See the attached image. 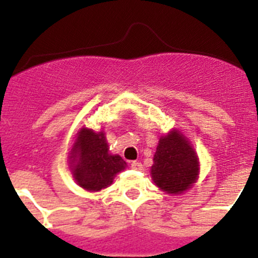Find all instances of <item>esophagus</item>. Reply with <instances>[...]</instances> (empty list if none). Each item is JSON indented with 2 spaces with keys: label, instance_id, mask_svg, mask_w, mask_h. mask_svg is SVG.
Listing matches in <instances>:
<instances>
[{
  "label": "esophagus",
  "instance_id": "1",
  "mask_svg": "<svg viewBox=\"0 0 258 258\" xmlns=\"http://www.w3.org/2000/svg\"><path fill=\"white\" fill-rule=\"evenodd\" d=\"M131 166L136 170H142V168H143V165L140 163V161H132Z\"/></svg>",
  "mask_w": 258,
  "mask_h": 258
}]
</instances>
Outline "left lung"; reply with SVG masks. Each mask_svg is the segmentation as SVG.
Returning a JSON list of instances; mask_svg holds the SVG:
<instances>
[{"label":"left lung","mask_w":258,"mask_h":258,"mask_svg":"<svg viewBox=\"0 0 258 258\" xmlns=\"http://www.w3.org/2000/svg\"><path fill=\"white\" fill-rule=\"evenodd\" d=\"M199 159L188 141L178 131L161 137L154 155L151 177L166 194H182L195 183Z\"/></svg>","instance_id":"left-lung-1"}]
</instances>
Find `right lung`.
I'll list each match as a JSON object with an SVG mask.
<instances>
[{
  "label": "right lung",
  "mask_w": 258,
  "mask_h": 258,
  "mask_svg": "<svg viewBox=\"0 0 258 258\" xmlns=\"http://www.w3.org/2000/svg\"><path fill=\"white\" fill-rule=\"evenodd\" d=\"M71 170L75 181L86 191H101L125 169L126 163L118 155H111L103 132L95 133L83 127L71 150Z\"/></svg>",
  "instance_id": "add662e5"
}]
</instances>
